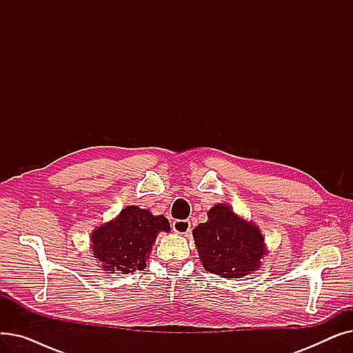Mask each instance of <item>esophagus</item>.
<instances>
[{
  "label": "esophagus",
  "mask_w": 353,
  "mask_h": 353,
  "mask_svg": "<svg viewBox=\"0 0 353 353\" xmlns=\"http://www.w3.org/2000/svg\"><path fill=\"white\" fill-rule=\"evenodd\" d=\"M174 233L181 234V236H188L190 233V221L189 220H174L172 225Z\"/></svg>",
  "instance_id": "1"
}]
</instances>
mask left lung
<instances>
[{
  "instance_id": "left-lung-1",
  "label": "left lung",
  "mask_w": 353,
  "mask_h": 353,
  "mask_svg": "<svg viewBox=\"0 0 353 353\" xmlns=\"http://www.w3.org/2000/svg\"><path fill=\"white\" fill-rule=\"evenodd\" d=\"M193 239L203 268L226 279H240L259 270L268 254L259 226L240 217L226 203L210 208L206 223L193 229Z\"/></svg>"
}]
</instances>
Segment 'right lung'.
Segmentation results:
<instances>
[{
  "mask_svg": "<svg viewBox=\"0 0 353 353\" xmlns=\"http://www.w3.org/2000/svg\"><path fill=\"white\" fill-rule=\"evenodd\" d=\"M160 232H170L169 220L163 214L127 206L91 232L90 249L105 273L128 274L145 269Z\"/></svg>",
  "mask_w": 353,
  "mask_h": 353,
  "instance_id": "add662e5",
  "label": "right lung"
}]
</instances>
